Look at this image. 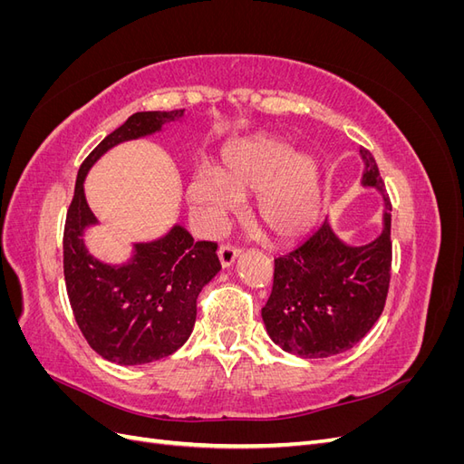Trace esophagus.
Here are the masks:
<instances>
[{"label":"esophagus","mask_w":464,"mask_h":464,"mask_svg":"<svg viewBox=\"0 0 464 464\" xmlns=\"http://www.w3.org/2000/svg\"><path fill=\"white\" fill-rule=\"evenodd\" d=\"M237 256H240V251L232 246H220L218 247V261L222 265V269H230V266L236 263Z\"/></svg>","instance_id":"obj_1"}]
</instances>
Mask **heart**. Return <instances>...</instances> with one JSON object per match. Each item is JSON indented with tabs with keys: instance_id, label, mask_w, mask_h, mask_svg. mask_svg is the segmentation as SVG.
Instances as JSON below:
<instances>
[{
	"instance_id": "1",
	"label": "heart",
	"mask_w": 464,
	"mask_h": 464,
	"mask_svg": "<svg viewBox=\"0 0 464 464\" xmlns=\"http://www.w3.org/2000/svg\"><path fill=\"white\" fill-rule=\"evenodd\" d=\"M259 222L280 240H292L310 230L319 217V166L296 154L278 137H254L228 147L218 172H195L188 189L201 228L215 234L242 198L256 195Z\"/></svg>"
}]
</instances>
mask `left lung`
<instances>
[{
    "label": "left lung",
    "mask_w": 464,
    "mask_h": 464,
    "mask_svg": "<svg viewBox=\"0 0 464 464\" xmlns=\"http://www.w3.org/2000/svg\"><path fill=\"white\" fill-rule=\"evenodd\" d=\"M360 188L383 199L382 232L350 244L327 218L290 256L275 259V283L261 310L266 334L298 358H329L358 344L383 312L391 276V203L375 159L360 149Z\"/></svg>",
    "instance_id": "obj_1"
}]
</instances>
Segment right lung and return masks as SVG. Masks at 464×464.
I'll list each match as a JSON object with an SVG mask.
<instances>
[{
    "label": "right lung",
    "mask_w": 464,
    "mask_h": 464,
    "mask_svg": "<svg viewBox=\"0 0 464 464\" xmlns=\"http://www.w3.org/2000/svg\"><path fill=\"white\" fill-rule=\"evenodd\" d=\"M184 116L186 110L130 116L81 164L67 210L63 275L69 304L94 353L120 366H141L186 344L199 292L218 275L220 263L217 244L193 242L179 222L157 240L131 244L128 261L114 265L94 257L85 234L101 222L87 203L85 178L110 149L160 133L166 123L184 121Z\"/></svg>",
    "instance_id": "add662e5"
}]
</instances>
